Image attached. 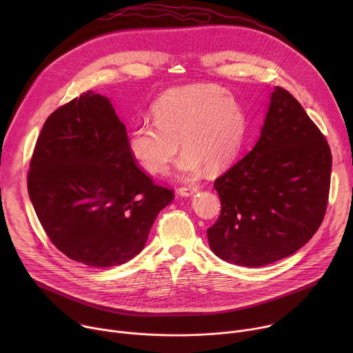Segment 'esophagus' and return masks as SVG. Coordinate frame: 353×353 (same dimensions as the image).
Instances as JSON below:
<instances>
[{
    "instance_id": "esophagus-1",
    "label": "esophagus",
    "mask_w": 353,
    "mask_h": 353,
    "mask_svg": "<svg viewBox=\"0 0 353 353\" xmlns=\"http://www.w3.org/2000/svg\"><path fill=\"white\" fill-rule=\"evenodd\" d=\"M198 190H199V188H198L196 185H184V187H180L177 191H179V194L183 195V196H190V195L198 192Z\"/></svg>"
}]
</instances>
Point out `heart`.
I'll return each instance as SVG.
<instances>
[{
  "mask_svg": "<svg viewBox=\"0 0 353 353\" xmlns=\"http://www.w3.org/2000/svg\"><path fill=\"white\" fill-rule=\"evenodd\" d=\"M154 123L135 124L127 138L134 162L149 174L165 173L180 150L179 170L192 177L207 168L225 169L239 154L245 114L237 100L218 85H187L166 90L150 108Z\"/></svg>",
  "mask_w": 353,
  "mask_h": 353,
  "instance_id": "obj_1",
  "label": "heart"
}]
</instances>
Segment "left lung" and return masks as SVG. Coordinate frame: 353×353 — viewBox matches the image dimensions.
I'll return each instance as SVG.
<instances>
[{
  "label": "left lung",
  "mask_w": 353,
  "mask_h": 353,
  "mask_svg": "<svg viewBox=\"0 0 353 353\" xmlns=\"http://www.w3.org/2000/svg\"><path fill=\"white\" fill-rule=\"evenodd\" d=\"M331 163L324 134L276 86L260 139L214 183L222 205L207 230L214 253L236 265L263 267L303 247L327 211Z\"/></svg>",
  "instance_id": "1"
}]
</instances>
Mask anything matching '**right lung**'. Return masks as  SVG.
<instances>
[{"label": "right lung", "mask_w": 353, "mask_h": 353, "mask_svg": "<svg viewBox=\"0 0 353 353\" xmlns=\"http://www.w3.org/2000/svg\"><path fill=\"white\" fill-rule=\"evenodd\" d=\"M127 138L110 100L92 90L54 110L39 134L29 196L50 241L74 261L127 263L174 198L138 168Z\"/></svg>", "instance_id": "1"}]
</instances>
